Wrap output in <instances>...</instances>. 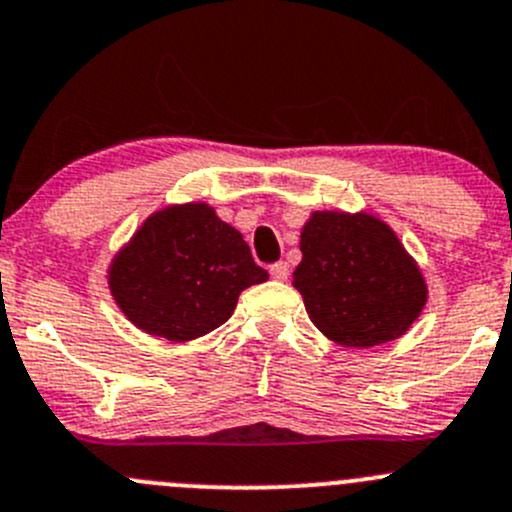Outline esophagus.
<instances>
[{
	"label": "esophagus",
	"mask_w": 512,
	"mask_h": 512,
	"mask_svg": "<svg viewBox=\"0 0 512 512\" xmlns=\"http://www.w3.org/2000/svg\"><path fill=\"white\" fill-rule=\"evenodd\" d=\"M270 275L275 277L277 282H287V277H289V265H287V262H277V265L270 267Z\"/></svg>",
	"instance_id": "esophagus-1"
}]
</instances>
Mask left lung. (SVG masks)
<instances>
[{
  "label": "left lung",
  "instance_id": "left-lung-1",
  "mask_svg": "<svg viewBox=\"0 0 512 512\" xmlns=\"http://www.w3.org/2000/svg\"><path fill=\"white\" fill-rule=\"evenodd\" d=\"M299 250L292 285L314 327L342 347L394 342L426 307L421 267L376 215L314 210L299 232Z\"/></svg>",
  "mask_w": 512,
  "mask_h": 512
}]
</instances>
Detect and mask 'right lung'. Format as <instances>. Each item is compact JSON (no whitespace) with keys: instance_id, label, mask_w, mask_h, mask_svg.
I'll list each match as a JSON object with an SVG mask.
<instances>
[{"instance_id":"obj_1","label":"right lung","mask_w":512,"mask_h":512,"mask_svg":"<svg viewBox=\"0 0 512 512\" xmlns=\"http://www.w3.org/2000/svg\"><path fill=\"white\" fill-rule=\"evenodd\" d=\"M242 232L203 200L165 205L111 257L108 289L123 317L151 337L183 344L218 329L242 289L267 282Z\"/></svg>"}]
</instances>
